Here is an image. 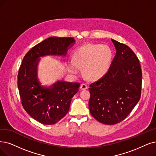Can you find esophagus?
<instances>
[{
  "label": "esophagus",
  "instance_id": "esophagus-1",
  "mask_svg": "<svg viewBox=\"0 0 156 156\" xmlns=\"http://www.w3.org/2000/svg\"><path fill=\"white\" fill-rule=\"evenodd\" d=\"M80 90H86L88 88V86H87V85L85 83H83L81 84V85H80Z\"/></svg>",
  "mask_w": 156,
  "mask_h": 156
}]
</instances>
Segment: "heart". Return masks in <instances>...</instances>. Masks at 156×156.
<instances>
[{"instance_id": "b5f03b06", "label": "heart", "mask_w": 156, "mask_h": 156, "mask_svg": "<svg viewBox=\"0 0 156 156\" xmlns=\"http://www.w3.org/2000/svg\"><path fill=\"white\" fill-rule=\"evenodd\" d=\"M113 53L105 45L88 44L77 48L73 52V59L67 62L69 70L74 73L81 72L91 80H97L103 77L111 65Z\"/></svg>"}]
</instances>
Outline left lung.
Listing matches in <instances>:
<instances>
[{
    "mask_svg": "<svg viewBox=\"0 0 156 156\" xmlns=\"http://www.w3.org/2000/svg\"><path fill=\"white\" fill-rule=\"evenodd\" d=\"M116 55L108 72L90 85L89 109L95 119L114 125L129 115L140 101L142 72L134 52L127 45L112 39Z\"/></svg>",
    "mask_w": 156,
    "mask_h": 156,
    "instance_id": "obj_1",
    "label": "left lung"
}]
</instances>
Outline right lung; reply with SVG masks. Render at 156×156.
<instances>
[{"mask_svg": "<svg viewBox=\"0 0 156 156\" xmlns=\"http://www.w3.org/2000/svg\"><path fill=\"white\" fill-rule=\"evenodd\" d=\"M74 43L73 38L50 37L30 50L19 68L18 87L23 107L31 117L44 125L55 124L67 114L80 83L59 80L49 87L42 86L37 76L40 58L65 55Z\"/></svg>", "mask_w": 156, "mask_h": 156, "instance_id": "1", "label": "right lung"}]
</instances>
